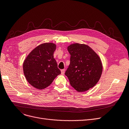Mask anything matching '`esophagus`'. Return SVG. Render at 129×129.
<instances>
[{
  "mask_svg": "<svg viewBox=\"0 0 129 129\" xmlns=\"http://www.w3.org/2000/svg\"><path fill=\"white\" fill-rule=\"evenodd\" d=\"M61 74L64 75V73H65V69H62L61 70Z\"/></svg>",
  "mask_w": 129,
  "mask_h": 129,
  "instance_id": "1",
  "label": "esophagus"
}]
</instances>
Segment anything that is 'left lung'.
<instances>
[{"instance_id":"obj_1","label":"left lung","mask_w":129,"mask_h":129,"mask_svg":"<svg viewBox=\"0 0 129 129\" xmlns=\"http://www.w3.org/2000/svg\"><path fill=\"white\" fill-rule=\"evenodd\" d=\"M70 62L65 75L78 92L93 87L100 80L103 65L99 55L88 45L73 43L67 47Z\"/></svg>"}]
</instances>
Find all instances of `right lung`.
Here are the masks:
<instances>
[{
  "mask_svg": "<svg viewBox=\"0 0 129 129\" xmlns=\"http://www.w3.org/2000/svg\"><path fill=\"white\" fill-rule=\"evenodd\" d=\"M56 49V45L53 43H42L35 48L25 59L23 64L24 75L34 87L43 89L61 74L53 58Z\"/></svg>",
  "mask_w": 129,
  "mask_h": 129,
  "instance_id": "right-lung-1",
  "label": "right lung"
}]
</instances>
